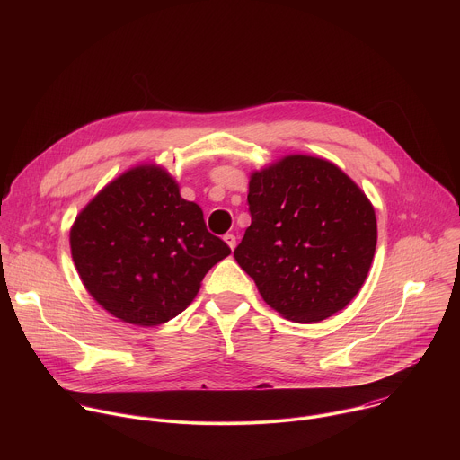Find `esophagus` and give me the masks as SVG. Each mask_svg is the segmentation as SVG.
<instances>
[{
  "label": "esophagus",
  "mask_w": 460,
  "mask_h": 460,
  "mask_svg": "<svg viewBox=\"0 0 460 460\" xmlns=\"http://www.w3.org/2000/svg\"><path fill=\"white\" fill-rule=\"evenodd\" d=\"M224 242L229 245V249H231V251L236 247V236H234L233 233H227V234H224Z\"/></svg>",
  "instance_id": "esophagus-1"
}]
</instances>
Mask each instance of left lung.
Returning a JSON list of instances; mask_svg holds the SVG:
<instances>
[{"label":"left lung","mask_w":460,"mask_h":460,"mask_svg":"<svg viewBox=\"0 0 460 460\" xmlns=\"http://www.w3.org/2000/svg\"><path fill=\"white\" fill-rule=\"evenodd\" d=\"M251 226L234 258L284 318L314 323L360 291L376 247L364 190L333 162L288 155L251 172Z\"/></svg>","instance_id":"8db88e82"}]
</instances>
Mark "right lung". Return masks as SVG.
Wrapping results in <instances>:
<instances>
[{
	"mask_svg": "<svg viewBox=\"0 0 460 460\" xmlns=\"http://www.w3.org/2000/svg\"><path fill=\"white\" fill-rule=\"evenodd\" d=\"M89 295L121 322L153 327L180 314L206 273L231 254L167 169L142 164L109 181L71 227Z\"/></svg>",
	"mask_w": 460,
	"mask_h": 460,
	"instance_id": "1",
	"label": "right lung"
}]
</instances>
